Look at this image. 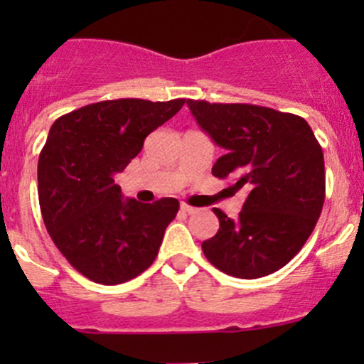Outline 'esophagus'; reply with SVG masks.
I'll list each match as a JSON object with an SVG mask.
<instances>
[{
	"mask_svg": "<svg viewBox=\"0 0 364 364\" xmlns=\"http://www.w3.org/2000/svg\"><path fill=\"white\" fill-rule=\"evenodd\" d=\"M181 211H185V213H196L197 211V208H193V205H188V204H185V203H181Z\"/></svg>",
	"mask_w": 364,
	"mask_h": 364,
	"instance_id": "34e87169",
	"label": "esophagus"
}]
</instances>
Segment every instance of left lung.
I'll use <instances>...</instances> for the list:
<instances>
[{"label":"left lung","mask_w":364,"mask_h":364,"mask_svg":"<svg viewBox=\"0 0 364 364\" xmlns=\"http://www.w3.org/2000/svg\"><path fill=\"white\" fill-rule=\"evenodd\" d=\"M199 127L225 149L213 176L247 190L236 220L215 208L220 229L203 243L205 259L245 280L284 267L314 232L326 199L324 155L296 114L252 104L186 100Z\"/></svg>","instance_id":"left-lung-1"}]
</instances>
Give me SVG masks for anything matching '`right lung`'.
<instances>
[{"label": "right lung", "instance_id": "obj_1", "mask_svg": "<svg viewBox=\"0 0 364 364\" xmlns=\"http://www.w3.org/2000/svg\"><path fill=\"white\" fill-rule=\"evenodd\" d=\"M185 98H119L58 117L38 159V200L50 240L91 282L116 285L139 277L159 255L178 199H123L114 176L141 153L144 139Z\"/></svg>", "mask_w": 364, "mask_h": 364}]
</instances>
